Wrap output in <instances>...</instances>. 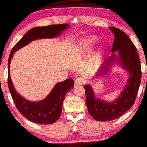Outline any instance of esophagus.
<instances>
[{
    "mask_svg": "<svg viewBox=\"0 0 147 147\" xmlns=\"http://www.w3.org/2000/svg\"><path fill=\"white\" fill-rule=\"evenodd\" d=\"M85 80L82 79V78H77L75 80V85H81L84 84L85 83Z\"/></svg>",
    "mask_w": 147,
    "mask_h": 147,
    "instance_id": "obj_1",
    "label": "esophagus"
}]
</instances>
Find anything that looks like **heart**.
<instances>
[{"label": "heart", "instance_id": "b5f03b06", "mask_svg": "<svg viewBox=\"0 0 147 147\" xmlns=\"http://www.w3.org/2000/svg\"><path fill=\"white\" fill-rule=\"evenodd\" d=\"M94 40H95V38L94 37H90L85 41H83V42H81V44H80L79 47H78V50L79 51H83L85 50L88 49L91 47L93 42H94Z\"/></svg>", "mask_w": 147, "mask_h": 147}]
</instances>
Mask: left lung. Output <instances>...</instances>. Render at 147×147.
<instances>
[{
	"instance_id": "8db88e82",
	"label": "left lung",
	"mask_w": 147,
	"mask_h": 147,
	"mask_svg": "<svg viewBox=\"0 0 147 147\" xmlns=\"http://www.w3.org/2000/svg\"><path fill=\"white\" fill-rule=\"evenodd\" d=\"M109 29L115 36L112 51L119 50L120 60L124 68L129 72V78L123 92L118 99L111 103L96 98L92 87L88 85H85L88 112L94 119L100 121H108L117 119L132 107L136 98L142 77L140 58L136 47L132 41L125 32L117 28L109 27ZM113 60H114L113 57L107 58L98 74H105Z\"/></svg>"
}]
</instances>
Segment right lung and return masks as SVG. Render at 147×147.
<instances>
[{
    "label": "right lung",
    "mask_w": 147,
    "mask_h": 147,
    "mask_svg": "<svg viewBox=\"0 0 147 147\" xmlns=\"http://www.w3.org/2000/svg\"><path fill=\"white\" fill-rule=\"evenodd\" d=\"M68 26V24H53L47 26L36 27L30 30L16 45L9 54L8 60V86L15 105L20 113L30 121L38 124H51L57 121L62 113L65 95L73 87L74 81L68 79L55 85L45 99L31 102L20 96L15 90L9 75V64L14 52L37 38H52L57 36Z\"/></svg>",
    "instance_id": "obj_1"
}]
</instances>
